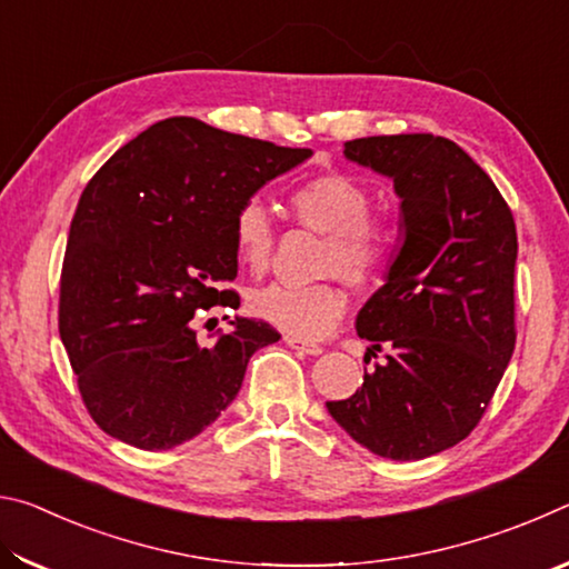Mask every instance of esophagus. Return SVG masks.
Returning a JSON list of instances; mask_svg holds the SVG:
<instances>
[{
  "label": "esophagus",
  "mask_w": 569,
  "mask_h": 569,
  "mask_svg": "<svg viewBox=\"0 0 569 569\" xmlns=\"http://www.w3.org/2000/svg\"><path fill=\"white\" fill-rule=\"evenodd\" d=\"M283 341H286V346H291V349H296L298 353H306V356H319V353H323V349H321L319 343H308V341H303V339H296V336H291V333H286Z\"/></svg>",
  "instance_id": "esophagus-1"
}]
</instances>
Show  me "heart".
Here are the masks:
<instances>
[{
    "label": "heart",
    "mask_w": 569,
    "mask_h": 569,
    "mask_svg": "<svg viewBox=\"0 0 569 569\" xmlns=\"http://www.w3.org/2000/svg\"><path fill=\"white\" fill-rule=\"evenodd\" d=\"M288 206L303 226L326 233L321 271L339 273L351 286L379 281L389 266L393 236L383 218L371 216V196L359 180L343 172H319L296 182ZM233 248L248 273L261 276L271 263L276 228L261 200H246L230 223ZM258 319L296 339H321L346 313L339 283H271L248 298Z\"/></svg>",
    "instance_id": "b5f03b06"
}]
</instances>
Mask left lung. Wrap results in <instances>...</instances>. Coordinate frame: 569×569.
Instances as JSON below:
<instances>
[{
	"label": "left lung",
	"mask_w": 569,
	"mask_h": 569,
	"mask_svg": "<svg viewBox=\"0 0 569 569\" xmlns=\"http://www.w3.org/2000/svg\"><path fill=\"white\" fill-rule=\"evenodd\" d=\"M343 156L393 180L403 240L356 316L366 361H387L326 409L373 455L417 461L469 437L512 359L515 218L492 178L439 134L359 138Z\"/></svg>",
	"instance_id": "left-lung-1"
}]
</instances>
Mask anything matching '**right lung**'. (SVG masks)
I'll use <instances>...</instances> for the list:
<instances>
[{
    "mask_svg": "<svg viewBox=\"0 0 569 569\" xmlns=\"http://www.w3.org/2000/svg\"><path fill=\"white\" fill-rule=\"evenodd\" d=\"M313 152L196 118L156 122L82 190L60 278V336L94 423L160 451L198 437L236 399L273 326L230 321L200 343L192 316L238 308L236 210Z\"/></svg>",
    "mask_w": 569,
    "mask_h": 569,
    "instance_id": "add662e5",
    "label": "right lung"
}]
</instances>
